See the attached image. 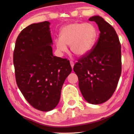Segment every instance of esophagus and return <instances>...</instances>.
<instances>
[{"instance_id": "34e87169", "label": "esophagus", "mask_w": 134, "mask_h": 134, "mask_svg": "<svg viewBox=\"0 0 134 134\" xmlns=\"http://www.w3.org/2000/svg\"><path fill=\"white\" fill-rule=\"evenodd\" d=\"M70 65H71V66L72 68H73L74 66V62H72V61H70Z\"/></svg>"}]
</instances>
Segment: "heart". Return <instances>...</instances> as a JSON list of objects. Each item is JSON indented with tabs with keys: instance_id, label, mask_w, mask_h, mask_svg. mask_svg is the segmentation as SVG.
<instances>
[{
	"instance_id": "b5f03b06",
	"label": "heart",
	"mask_w": 134,
	"mask_h": 134,
	"mask_svg": "<svg viewBox=\"0 0 134 134\" xmlns=\"http://www.w3.org/2000/svg\"><path fill=\"white\" fill-rule=\"evenodd\" d=\"M60 38L55 40L56 48L60 54L67 51V45L74 54L82 56L87 54L93 47L97 31L91 24L72 23L61 29Z\"/></svg>"
}]
</instances>
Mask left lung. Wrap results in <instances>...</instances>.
Instances as JSON below:
<instances>
[{"instance_id":"left-lung-1","label":"left lung","mask_w":134,"mask_h":134,"mask_svg":"<svg viewBox=\"0 0 134 134\" xmlns=\"http://www.w3.org/2000/svg\"><path fill=\"white\" fill-rule=\"evenodd\" d=\"M99 27L98 40L89 53L74 65L79 86L87 102L98 105L105 102L116 89L122 71L121 45L114 28L102 18L89 19Z\"/></svg>"}]
</instances>
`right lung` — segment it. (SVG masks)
Returning <instances> with one entry per match:
<instances>
[{"instance_id": "obj_1", "label": "right lung", "mask_w": 134, "mask_h": 134, "mask_svg": "<svg viewBox=\"0 0 134 134\" xmlns=\"http://www.w3.org/2000/svg\"><path fill=\"white\" fill-rule=\"evenodd\" d=\"M49 25L44 21L24 28L16 41L13 57L19 90L33 108L44 112L58 105L72 70L67 58L53 55Z\"/></svg>"}]
</instances>
